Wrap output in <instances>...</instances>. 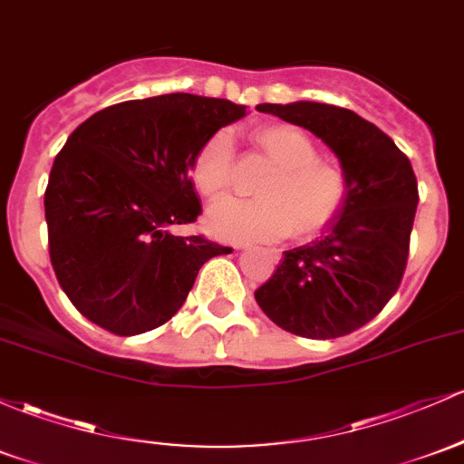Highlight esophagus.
Segmentation results:
<instances>
[{
	"label": "esophagus",
	"instance_id": "34e87169",
	"mask_svg": "<svg viewBox=\"0 0 464 464\" xmlns=\"http://www.w3.org/2000/svg\"><path fill=\"white\" fill-rule=\"evenodd\" d=\"M275 256H277V253H275Z\"/></svg>",
	"mask_w": 464,
	"mask_h": 464
}]
</instances>
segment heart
<instances>
[{
    "mask_svg": "<svg viewBox=\"0 0 464 464\" xmlns=\"http://www.w3.org/2000/svg\"><path fill=\"white\" fill-rule=\"evenodd\" d=\"M259 150L275 162L256 200L218 202L207 211L211 236L227 242H268L293 233L310 240L337 220L345 200V176L317 158V147L293 125H266L253 134ZM236 147L228 131H216L193 156L191 176L198 191L218 200L233 185Z\"/></svg>",
    "mask_w": 464,
    "mask_h": 464,
    "instance_id": "heart-1",
    "label": "heart"
}]
</instances>
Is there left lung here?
<instances>
[{
  "instance_id": "1",
  "label": "left lung",
  "mask_w": 464,
  "mask_h": 464,
  "mask_svg": "<svg viewBox=\"0 0 464 464\" xmlns=\"http://www.w3.org/2000/svg\"><path fill=\"white\" fill-rule=\"evenodd\" d=\"M257 110L330 147L345 176V200L322 237L284 253L256 299L288 333L343 337L374 319L399 288L419 205L414 169L388 134L353 110L314 101Z\"/></svg>"
}]
</instances>
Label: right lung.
<instances>
[{"instance_id":"1","label":"right lung","mask_w":464,"mask_h":464,"mask_svg":"<svg viewBox=\"0 0 464 464\" xmlns=\"http://www.w3.org/2000/svg\"><path fill=\"white\" fill-rule=\"evenodd\" d=\"M242 116L244 105L178 92L111 105L70 134L44 207L50 262L83 317L121 337L154 330L180 310L202 264L228 253L171 228L202 213L196 151Z\"/></svg>"}]
</instances>
